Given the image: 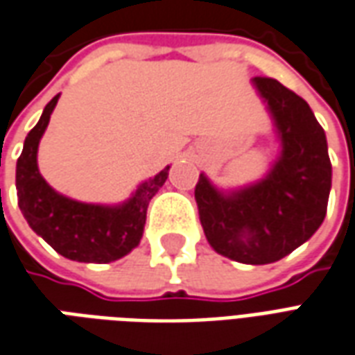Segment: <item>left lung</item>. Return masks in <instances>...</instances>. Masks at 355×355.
Returning a JSON list of instances; mask_svg holds the SVG:
<instances>
[{
    "label": "left lung",
    "mask_w": 355,
    "mask_h": 355,
    "mask_svg": "<svg viewBox=\"0 0 355 355\" xmlns=\"http://www.w3.org/2000/svg\"><path fill=\"white\" fill-rule=\"evenodd\" d=\"M252 86L269 111L278 152L263 178L222 190L205 173L196 186L199 220L212 248L248 265L278 261L306 243L322 225L331 191L327 139L303 97L275 78Z\"/></svg>",
    "instance_id": "8db88e82"
}]
</instances>
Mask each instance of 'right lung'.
I'll return each mask as SVG.
<instances>
[{"label": "right lung", "instance_id": "obj_1", "mask_svg": "<svg viewBox=\"0 0 355 355\" xmlns=\"http://www.w3.org/2000/svg\"><path fill=\"white\" fill-rule=\"evenodd\" d=\"M60 94L51 99L37 125L24 141L17 162V196L24 218L64 258L83 263H111L130 254L143 237L146 209L169 177V165L144 180L118 205L83 203L58 193L39 173L37 150Z\"/></svg>", "mask_w": 355, "mask_h": 355}]
</instances>
